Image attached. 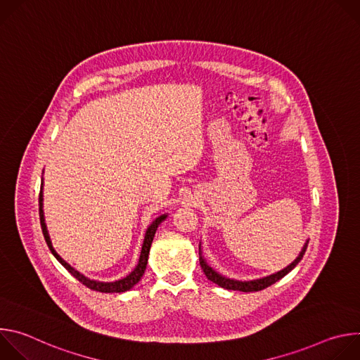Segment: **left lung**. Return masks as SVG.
<instances>
[{
    "label": "left lung",
    "instance_id": "8db88e82",
    "mask_svg": "<svg viewBox=\"0 0 360 360\" xmlns=\"http://www.w3.org/2000/svg\"><path fill=\"white\" fill-rule=\"evenodd\" d=\"M307 243H309V240H306L302 250L299 252V255L296 256V259L288 265L286 268H283L282 271L279 272H275L269 276H264V278H259V279H253V281H236V279H231V278H226L224 275H221L219 272H217L212 266H210V264L207 262V259L203 258L202 255V246L199 243V264H200V268L203 269V274L207 275V278L217 283L218 286L224 288V289H228V290H240V292H256V290H262L271 285H274L275 282H278L279 279H282L285 275H288L303 258V255L306 252V248H307Z\"/></svg>",
    "mask_w": 360,
    "mask_h": 360
}]
</instances>
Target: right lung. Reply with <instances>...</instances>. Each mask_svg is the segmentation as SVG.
<instances>
[{"label": "right lung", "instance_id": "right-lung-1", "mask_svg": "<svg viewBox=\"0 0 360 360\" xmlns=\"http://www.w3.org/2000/svg\"><path fill=\"white\" fill-rule=\"evenodd\" d=\"M44 174V171H42ZM42 188H44V178L41 182V191H39V221H41V228H42V233L44 238L46 240V245L49 248V250L53 252V255L57 258V261L75 278L78 279L82 285H85L86 288L92 289V290H98L102 293H121V292H127L129 289H132L142 278L145 269H146V264H148V255H149V249H150V243L153 240V236H155V232L158 229V226L168 218V214H164L158 218L153 219L150 222V225L148 226L145 236H143V243L141 248V255H139V259H138V265L134 268V271L127 275L122 279L114 281V282H101V281H95V279H89L85 275H82L79 271H77L74 266H71L68 262H65L61 256L57 253V250L53 246V242H51L48 229H46V224H45V217H44V193H42Z\"/></svg>", "mask_w": 360, "mask_h": 360}]
</instances>
